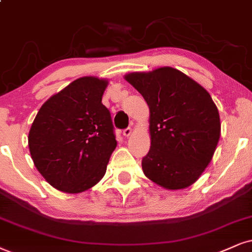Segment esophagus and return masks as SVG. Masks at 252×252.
I'll return each mask as SVG.
<instances>
[{
	"instance_id": "obj_1",
	"label": "esophagus",
	"mask_w": 252,
	"mask_h": 252,
	"mask_svg": "<svg viewBox=\"0 0 252 252\" xmlns=\"http://www.w3.org/2000/svg\"><path fill=\"white\" fill-rule=\"evenodd\" d=\"M123 134L125 135V136H129V135H131V134H132V128H131V127H127V128L124 129Z\"/></svg>"
}]
</instances>
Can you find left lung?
<instances>
[{
	"label": "left lung",
	"mask_w": 252,
	"mask_h": 252,
	"mask_svg": "<svg viewBox=\"0 0 252 252\" xmlns=\"http://www.w3.org/2000/svg\"><path fill=\"white\" fill-rule=\"evenodd\" d=\"M125 79L150 107L145 175L170 190L191 186L212 161L221 135L215 102L200 84L169 66L128 73Z\"/></svg>",
	"instance_id": "8db88e82"
}]
</instances>
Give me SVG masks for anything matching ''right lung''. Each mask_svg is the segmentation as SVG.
Wrapping results in <instances>:
<instances>
[{
  "mask_svg": "<svg viewBox=\"0 0 252 252\" xmlns=\"http://www.w3.org/2000/svg\"><path fill=\"white\" fill-rule=\"evenodd\" d=\"M106 79L82 77L49 98L31 125V159L52 187L77 194L105 175L117 147L111 113L101 102Z\"/></svg>",
  "mask_w": 252,
  "mask_h": 252,
  "instance_id": "obj_1",
  "label": "right lung"
}]
</instances>
